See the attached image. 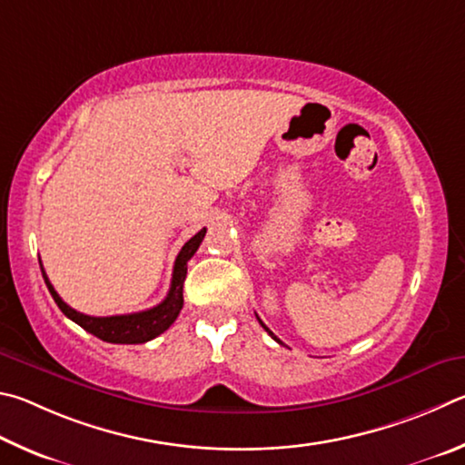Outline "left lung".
<instances>
[{"label": "left lung", "mask_w": 465, "mask_h": 465, "mask_svg": "<svg viewBox=\"0 0 465 465\" xmlns=\"http://www.w3.org/2000/svg\"><path fill=\"white\" fill-rule=\"evenodd\" d=\"M257 321H259V324H262V327H263V329H265V331H267V332H270V335H272V337H273V339H275V341H278V343H280V345H282V341H280V339H278V337H275V335H273V332H272V331H270V329H267V327H265V324H263V321H262V319H259V316H257Z\"/></svg>", "instance_id": "obj_1"}]
</instances>
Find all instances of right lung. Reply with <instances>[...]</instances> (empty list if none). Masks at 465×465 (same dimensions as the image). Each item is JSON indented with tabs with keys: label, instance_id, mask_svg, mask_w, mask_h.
<instances>
[{
	"label": "right lung",
	"instance_id": "1",
	"mask_svg": "<svg viewBox=\"0 0 465 465\" xmlns=\"http://www.w3.org/2000/svg\"><path fill=\"white\" fill-rule=\"evenodd\" d=\"M203 237H206V228H202L200 232H195L193 237L185 242L175 259L169 294L161 304L143 312L118 314V316H87L84 312H77L75 308L64 304L63 298L56 294L53 283L48 282V275L45 272L43 263H40V272H43L45 283L48 292H51V296L54 298L56 306L61 308V312L67 316V319L77 322L81 329L92 332L94 337L105 341V343H120V345L146 343V341H151L154 337H159L161 332H165L171 324L175 322L179 311L183 308V282L187 273V262H190L195 251H198Z\"/></svg>",
	"mask_w": 465,
	"mask_h": 465
}]
</instances>
